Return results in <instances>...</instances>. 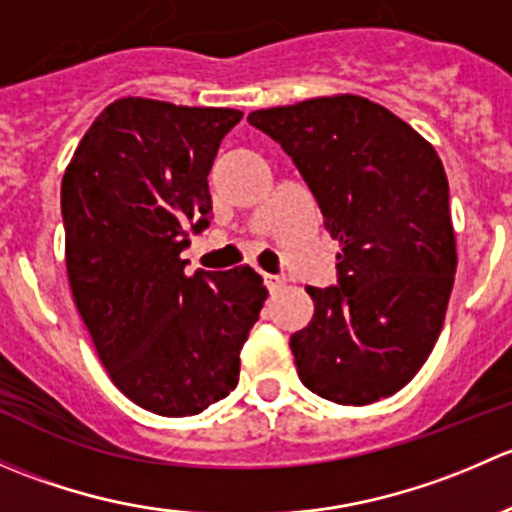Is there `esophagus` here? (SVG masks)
Instances as JSON below:
<instances>
[{"label": "esophagus", "instance_id": "1", "mask_svg": "<svg viewBox=\"0 0 512 512\" xmlns=\"http://www.w3.org/2000/svg\"><path fill=\"white\" fill-rule=\"evenodd\" d=\"M262 277H265V285L270 292H280V289L287 285L285 277H280V275H262Z\"/></svg>", "mask_w": 512, "mask_h": 512}]
</instances>
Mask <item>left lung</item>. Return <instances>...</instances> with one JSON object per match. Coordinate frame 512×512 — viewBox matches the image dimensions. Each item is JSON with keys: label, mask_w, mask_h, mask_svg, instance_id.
<instances>
[{"label": "left lung", "mask_w": 512, "mask_h": 512, "mask_svg": "<svg viewBox=\"0 0 512 512\" xmlns=\"http://www.w3.org/2000/svg\"><path fill=\"white\" fill-rule=\"evenodd\" d=\"M292 156L337 252V287H307L314 317L292 334L302 384L366 406L404 389L433 352L456 280V232L436 148L354 94L247 116Z\"/></svg>", "instance_id": "left-lung-1"}]
</instances>
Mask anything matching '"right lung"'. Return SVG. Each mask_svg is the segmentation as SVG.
<instances>
[{
	"label": "right lung",
	"mask_w": 512,
	"mask_h": 512,
	"mask_svg": "<svg viewBox=\"0 0 512 512\" xmlns=\"http://www.w3.org/2000/svg\"><path fill=\"white\" fill-rule=\"evenodd\" d=\"M235 108L128 96L108 103L61 180L66 272L113 384L158 416L225 399L267 299L242 265L185 275V227L213 213L208 173Z\"/></svg>",
	"instance_id": "add662e5"
}]
</instances>
